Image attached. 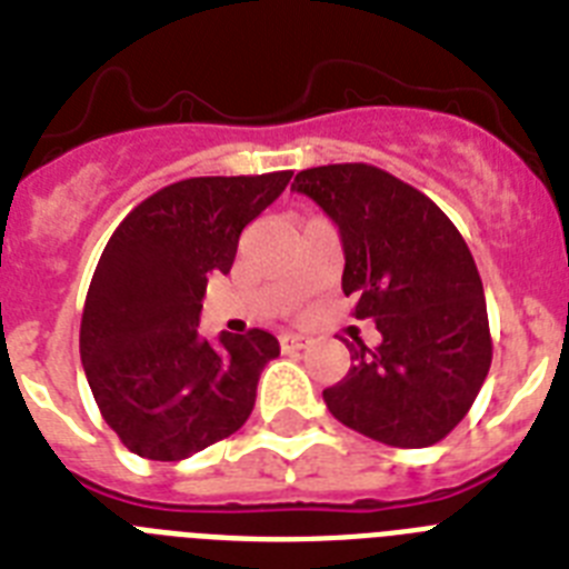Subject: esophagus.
<instances>
[{
    "label": "esophagus",
    "mask_w": 569,
    "mask_h": 569,
    "mask_svg": "<svg viewBox=\"0 0 569 569\" xmlns=\"http://www.w3.org/2000/svg\"><path fill=\"white\" fill-rule=\"evenodd\" d=\"M307 338L303 336H292V332H286V336H280V350L283 352H298L307 347Z\"/></svg>",
    "instance_id": "1"
}]
</instances>
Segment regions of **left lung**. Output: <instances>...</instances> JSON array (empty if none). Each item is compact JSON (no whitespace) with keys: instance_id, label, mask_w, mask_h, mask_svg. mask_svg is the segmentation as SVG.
I'll return each mask as SVG.
<instances>
[{"instance_id":"8db88e82","label":"left lung","mask_w":569,"mask_h":569,"mask_svg":"<svg viewBox=\"0 0 569 569\" xmlns=\"http://www.w3.org/2000/svg\"><path fill=\"white\" fill-rule=\"evenodd\" d=\"M292 190L338 226L343 295L381 332L376 350L350 347V373L323 390L329 413L393 448L446 439L491 365L483 280L462 233L428 196L373 164L300 170Z\"/></svg>"}]
</instances>
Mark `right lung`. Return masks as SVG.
<instances>
[{
  "instance_id": "1",
  "label": "right lung",
  "mask_w": 569,
  "mask_h": 569,
  "mask_svg": "<svg viewBox=\"0 0 569 569\" xmlns=\"http://www.w3.org/2000/svg\"><path fill=\"white\" fill-rule=\"evenodd\" d=\"M289 179L292 170L176 181L109 237L86 295L80 358L100 417L132 455L184 460L251 417L280 343L266 329L211 343L199 312L208 277L231 271L242 228Z\"/></svg>"
}]
</instances>
